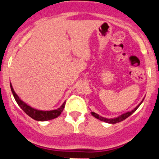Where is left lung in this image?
<instances>
[{"label":"left lung","mask_w":159,"mask_h":159,"mask_svg":"<svg viewBox=\"0 0 159 159\" xmlns=\"http://www.w3.org/2000/svg\"><path fill=\"white\" fill-rule=\"evenodd\" d=\"M143 100H144V98H143L142 101H141V102L139 103V104L138 105V106H136L135 108L133 109L132 111H127V112H125V113L122 114V115H120V116H117V117H116V118H105V117H102V116H99L98 114L95 113V112H92V115L94 117H96L97 119H98V120H100L102 121H104V122H106V123H109V124H116V123H119V122H120V121H123L124 120H125L126 118H128L129 116H130L134 112V111L137 110V109L139 107V106H140L141 104H142V102H143Z\"/></svg>","instance_id":"8db88e82"}]
</instances>
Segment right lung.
I'll return each instance as SVG.
<instances>
[{
    "instance_id": "add662e5",
    "label": "right lung",
    "mask_w": 159,
    "mask_h": 159,
    "mask_svg": "<svg viewBox=\"0 0 159 159\" xmlns=\"http://www.w3.org/2000/svg\"><path fill=\"white\" fill-rule=\"evenodd\" d=\"M10 85H11V92H12V94H13L14 96V98L16 100V102H17V104L19 105V106H20V108L22 109L30 117H31V118L34 119V120H35L47 121L57 118V116H60V114L62 113V111H63V109H64L65 103H66L65 102L62 103V105L60 106L59 108L56 109V110H52V111H41V110H37V109L33 108V107H31L30 106H29V105L26 104L25 102H23V101L19 97L18 95L15 92L11 83H10Z\"/></svg>"
}]
</instances>
